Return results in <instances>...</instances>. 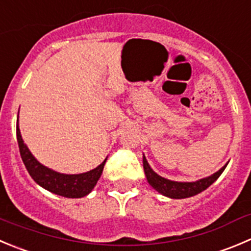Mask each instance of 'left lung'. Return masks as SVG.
I'll return each mask as SVG.
<instances>
[{"instance_id": "left-lung-1", "label": "left lung", "mask_w": 251, "mask_h": 251, "mask_svg": "<svg viewBox=\"0 0 251 251\" xmlns=\"http://www.w3.org/2000/svg\"><path fill=\"white\" fill-rule=\"evenodd\" d=\"M228 163H226L221 170H218L217 173H214L213 175L208 176V177L193 181V182H178V181L168 180V178L163 177V176L157 175V174L150 168L147 157L143 155V168H144V173L145 176H147V180L148 182H149V185L151 186L152 188H155L157 192L161 193L163 196H166V197H170V199L175 200L192 197V196L199 195L202 191L208 188L209 186L222 175V173H223L224 169L226 168Z\"/></svg>"}]
</instances>
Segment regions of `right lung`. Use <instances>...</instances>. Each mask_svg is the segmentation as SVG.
I'll list each match as a JSON object with an SVG mask.
<instances>
[{
	"label": "right lung",
	"instance_id": "obj_1",
	"mask_svg": "<svg viewBox=\"0 0 251 251\" xmlns=\"http://www.w3.org/2000/svg\"><path fill=\"white\" fill-rule=\"evenodd\" d=\"M17 140L20 147L21 157L33 180L45 190L55 195L63 196V197H68V199H81L91 192L96 186L97 181L101 177L107 160L106 157L103 163L87 173L74 174V175L60 174L47 168L35 159L34 155L30 152V150L23 142L20 127H18V121H17Z\"/></svg>",
	"mask_w": 251,
	"mask_h": 251
}]
</instances>
